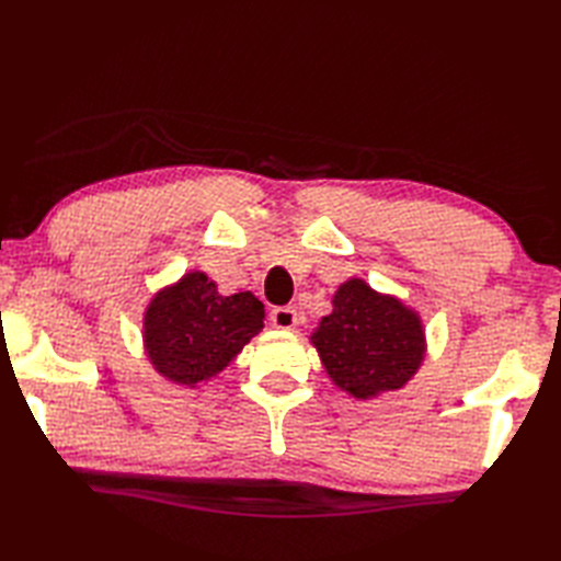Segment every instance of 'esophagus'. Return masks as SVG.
Segmentation results:
<instances>
[{
  "instance_id": "1",
  "label": "esophagus",
  "mask_w": 561,
  "mask_h": 561,
  "mask_svg": "<svg viewBox=\"0 0 561 561\" xmlns=\"http://www.w3.org/2000/svg\"><path fill=\"white\" fill-rule=\"evenodd\" d=\"M270 320H272L274 328L294 330L296 323H299V313H296L294 306H279V308H272Z\"/></svg>"
}]
</instances>
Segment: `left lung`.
<instances>
[{
    "mask_svg": "<svg viewBox=\"0 0 561 561\" xmlns=\"http://www.w3.org/2000/svg\"><path fill=\"white\" fill-rule=\"evenodd\" d=\"M311 342L332 383L356 400L400 390L426 356L420 313L359 277L340 284Z\"/></svg>",
    "mask_w": 561,
    "mask_h": 561,
    "instance_id": "8db88e82",
    "label": "left lung"
}]
</instances>
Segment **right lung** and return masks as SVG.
I'll return each instance as SVG.
<instances>
[{"label":"right lung","mask_w":561,"mask_h":561,"mask_svg":"<svg viewBox=\"0 0 561 561\" xmlns=\"http://www.w3.org/2000/svg\"><path fill=\"white\" fill-rule=\"evenodd\" d=\"M265 306L250 291L221 296L205 272H185L153 294L145 313V354L175 386L197 388L221 374L265 328Z\"/></svg>","instance_id":"right-lung-1"}]
</instances>
